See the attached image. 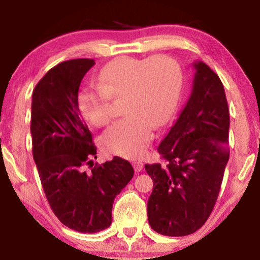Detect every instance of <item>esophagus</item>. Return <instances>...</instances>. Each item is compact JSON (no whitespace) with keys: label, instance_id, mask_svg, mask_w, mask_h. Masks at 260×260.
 <instances>
[{"label":"esophagus","instance_id":"obj_1","mask_svg":"<svg viewBox=\"0 0 260 260\" xmlns=\"http://www.w3.org/2000/svg\"><path fill=\"white\" fill-rule=\"evenodd\" d=\"M133 166H134V170H136L137 172H140L141 170H143L144 168V162L141 160H134L133 161Z\"/></svg>","mask_w":260,"mask_h":260}]
</instances>
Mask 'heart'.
Returning a JSON list of instances; mask_svg holds the SVG:
<instances>
[{
  "instance_id": "1",
  "label": "heart",
  "mask_w": 260,
  "mask_h": 260,
  "mask_svg": "<svg viewBox=\"0 0 260 260\" xmlns=\"http://www.w3.org/2000/svg\"><path fill=\"white\" fill-rule=\"evenodd\" d=\"M100 85L79 91L77 106L90 124L102 127L113 116V100L123 99L126 117L103 133L102 146L121 157H138L153 138L154 127L168 122L177 109L182 89L179 65L168 55L150 59L119 57L99 75Z\"/></svg>"
}]
</instances>
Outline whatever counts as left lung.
I'll use <instances>...</instances> for the list:
<instances>
[{
  "label": "left lung",
  "instance_id": "obj_1",
  "mask_svg": "<svg viewBox=\"0 0 260 260\" xmlns=\"http://www.w3.org/2000/svg\"><path fill=\"white\" fill-rule=\"evenodd\" d=\"M191 95L158 152L165 164H146L153 181L147 202L151 228L168 237L200 230L213 212L230 159V109L222 82L193 63Z\"/></svg>",
  "mask_w": 260,
  "mask_h": 260
}]
</instances>
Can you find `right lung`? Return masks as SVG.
Returning <instances> with one entry per match:
<instances>
[{"mask_svg":"<svg viewBox=\"0 0 260 260\" xmlns=\"http://www.w3.org/2000/svg\"><path fill=\"white\" fill-rule=\"evenodd\" d=\"M94 59H71L52 68L33 90L30 134L33 158L54 215L81 233L112 223L114 199L134 175L120 157L94 168L96 146L77 106L78 89ZM89 165L92 171H84Z\"/></svg>","mask_w":260,"mask_h":260,"instance_id":"1","label":"right lung"}]
</instances>
